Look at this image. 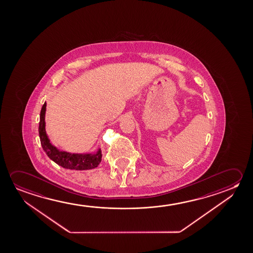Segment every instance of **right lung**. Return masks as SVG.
I'll list each match as a JSON object with an SVG mask.
<instances>
[{
    "label": "right lung",
    "mask_w": 253,
    "mask_h": 253,
    "mask_svg": "<svg viewBox=\"0 0 253 253\" xmlns=\"http://www.w3.org/2000/svg\"><path fill=\"white\" fill-rule=\"evenodd\" d=\"M46 104L44 103L41 112H40V122H39V132L40 142L43 150L46 155L53 160L55 163L63 168L71 170H89L97 168L101 163V152L98 151L95 154H72L66 152H60L57 148L51 145L50 140L45 132V124H44V115H45Z\"/></svg>",
    "instance_id": "right-lung-1"
}]
</instances>
